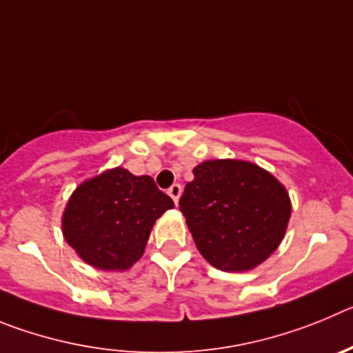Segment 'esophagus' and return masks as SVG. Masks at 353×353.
<instances>
[{"label":"esophagus","mask_w":353,"mask_h":353,"mask_svg":"<svg viewBox=\"0 0 353 353\" xmlns=\"http://www.w3.org/2000/svg\"><path fill=\"white\" fill-rule=\"evenodd\" d=\"M167 193H169V195L172 196V200H174V202H176V204H177V202H179V196H181V193H183V188H181V184L174 183L172 186H170V188H169V192H167Z\"/></svg>","instance_id":"1"}]
</instances>
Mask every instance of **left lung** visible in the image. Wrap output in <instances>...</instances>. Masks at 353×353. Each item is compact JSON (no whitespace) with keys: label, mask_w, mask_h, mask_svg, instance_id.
I'll return each instance as SVG.
<instances>
[{"label":"left lung","mask_w":353,"mask_h":353,"mask_svg":"<svg viewBox=\"0 0 353 353\" xmlns=\"http://www.w3.org/2000/svg\"><path fill=\"white\" fill-rule=\"evenodd\" d=\"M179 209L212 268L255 269L281 244L292 214L287 188L246 160H208L193 169Z\"/></svg>","instance_id":"1"}]
</instances>
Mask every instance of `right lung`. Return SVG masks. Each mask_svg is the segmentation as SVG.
Segmentation results:
<instances>
[{"label":"right lung","mask_w":353,"mask_h":353,"mask_svg":"<svg viewBox=\"0 0 353 353\" xmlns=\"http://www.w3.org/2000/svg\"><path fill=\"white\" fill-rule=\"evenodd\" d=\"M172 208V199L153 177L114 167L85 179L70 195L63 237L93 268L126 271L144 255L158 218Z\"/></svg>","instance_id":"obj_1"}]
</instances>
